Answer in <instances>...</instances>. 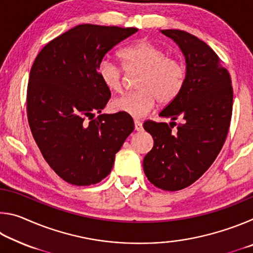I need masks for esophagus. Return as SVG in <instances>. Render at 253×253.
<instances>
[{
	"mask_svg": "<svg viewBox=\"0 0 253 253\" xmlns=\"http://www.w3.org/2000/svg\"><path fill=\"white\" fill-rule=\"evenodd\" d=\"M135 130L136 131H142L143 130V124L138 122V121H135Z\"/></svg>",
	"mask_w": 253,
	"mask_h": 253,
	"instance_id": "obj_1",
	"label": "esophagus"
}]
</instances>
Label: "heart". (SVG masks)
I'll return each instance as SVG.
<instances>
[{
    "instance_id": "heart-1",
    "label": "heart",
    "mask_w": 253,
    "mask_h": 253,
    "mask_svg": "<svg viewBox=\"0 0 253 253\" xmlns=\"http://www.w3.org/2000/svg\"><path fill=\"white\" fill-rule=\"evenodd\" d=\"M119 58L127 71L140 70L136 88L110 102L115 113L142 118L152 110L157 100L169 105L176 99L185 83V68L176 59L169 58L160 45L140 40L121 50ZM97 75L107 90L117 92L122 88V69L104 58L97 67Z\"/></svg>"
}]
</instances>
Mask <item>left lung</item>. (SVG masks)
Listing matches in <instances>:
<instances>
[{
	"label": "left lung",
	"instance_id": "obj_1",
	"mask_svg": "<svg viewBox=\"0 0 253 253\" xmlns=\"http://www.w3.org/2000/svg\"><path fill=\"white\" fill-rule=\"evenodd\" d=\"M161 32L178 45L185 58V83L176 99L160 113L161 117L170 118V127L166 123H144L154 146L143 168L156 187L178 191L202 176L220 153L232 116L233 90L228 70L205 42L181 30ZM177 118L181 123L174 133L171 123Z\"/></svg>",
	"mask_w": 253,
	"mask_h": 253
}]
</instances>
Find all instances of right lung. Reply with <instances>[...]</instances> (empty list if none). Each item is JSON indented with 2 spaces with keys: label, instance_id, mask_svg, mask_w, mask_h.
<instances>
[{
  "label": "right lung",
  "instance_id": "1",
  "mask_svg": "<svg viewBox=\"0 0 253 253\" xmlns=\"http://www.w3.org/2000/svg\"><path fill=\"white\" fill-rule=\"evenodd\" d=\"M137 30L77 25L34 60L27 95L29 125L46 163L68 183L87 186L104 179L134 130L128 115L101 114L110 91L98 78L97 67Z\"/></svg>",
  "mask_w": 253,
  "mask_h": 253
}]
</instances>
